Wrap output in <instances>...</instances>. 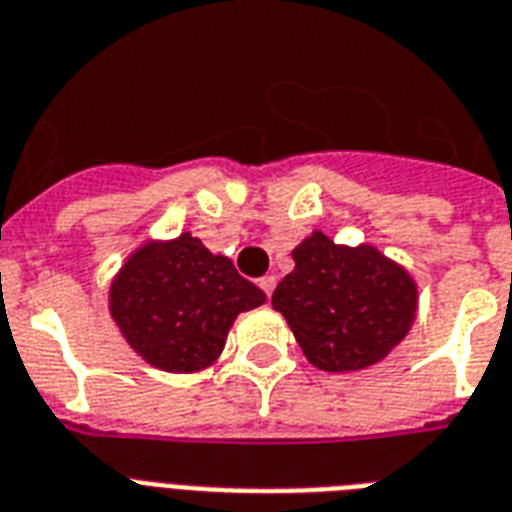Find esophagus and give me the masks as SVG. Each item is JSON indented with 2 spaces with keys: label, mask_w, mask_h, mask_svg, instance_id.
I'll list each match as a JSON object with an SVG mask.
<instances>
[{
  "label": "esophagus",
  "mask_w": 512,
  "mask_h": 512,
  "mask_svg": "<svg viewBox=\"0 0 512 512\" xmlns=\"http://www.w3.org/2000/svg\"><path fill=\"white\" fill-rule=\"evenodd\" d=\"M275 285H277V280H275V275H264L259 280V288L264 293H267V296H272V291H275Z\"/></svg>",
  "instance_id": "esophagus-1"
}]
</instances>
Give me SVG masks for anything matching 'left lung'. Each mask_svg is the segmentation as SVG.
Here are the masks:
<instances>
[{"mask_svg": "<svg viewBox=\"0 0 512 512\" xmlns=\"http://www.w3.org/2000/svg\"><path fill=\"white\" fill-rule=\"evenodd\" d=\"M291 275L272 293L307 360L320 371H360L390 355L417 315V283L371 245H336L312 232L293 248Z\"/></svg>", "mask_w": 512, "mask_h": 512, "instance_id": "8db88e82", "label": "left lung"}]
</instances>
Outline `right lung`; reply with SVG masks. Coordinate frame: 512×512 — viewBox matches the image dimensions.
<instances>
[{
	"label": "right lung",
	"instance_id": "obj_1",
	"mask_svg": "<svg viewBox=\"0 0 512 512\" xmlns=\"http://www.w3.org/2000/svg\"><path fill=\"white\" fill-rule=\"evenodd\" d=\"M227 256H213L184 232L138 248L109 291L114 323L154 368L192 374L219 358L240 312L264 304Z\"/></svg>",
	"mask_w": 512,
	"mask_h": 512
}]
</instances>
